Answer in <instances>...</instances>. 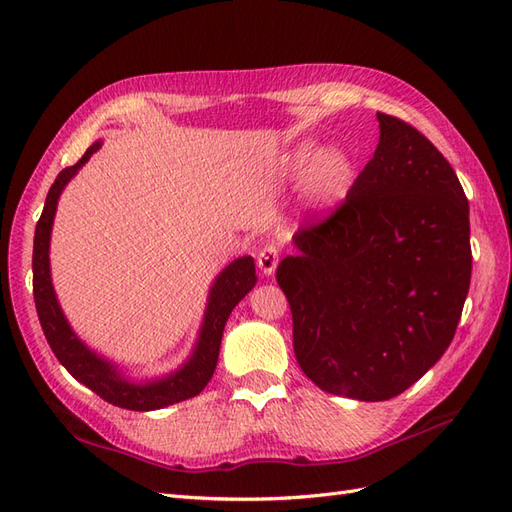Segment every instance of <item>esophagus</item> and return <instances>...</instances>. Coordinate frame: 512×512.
<instances>
[{
    "label": "esophagus",
    "mask_w": 512,
    "mask_h": 512,
    "mask_svg": "<svg viewBox=\"0 0 512 512\" xmlns=\"http://www.w3.org/2000/svg\"><path fill=\"white\" fill-rule=\"evenodd\" d=\"M277 262H280V250L275 245L262 247L258 254V269L265 275H273L277 269Z\"/></svg>",
    "instance_id": "esophagus-1"
}]
</instances>
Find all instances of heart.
Instances as JSON below:
<instances>
[{
	"label": "heart",
	"instance_id": "b5f03b06",
	"mask_svg": "<svg viewBox=\"0 0 512 512\" xmlns=\"http://www.w3.org/2000/svg\"><path fill=\"white\" fill-rule=\"evenodd\" d=\"M282 179H303V198L312 211H331L342 203L354 179V162L344 149H324L301 143L280 164Z\"/></svg>",
	"mask_w": 512,
	"mask_h": 512
}]
</instances>
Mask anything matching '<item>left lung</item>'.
<instances>
[{
  "instance_id": "8db88e82",
  "label": "left lung",
  "mask_w": 512,
  "mask_h": 512,
  "mask_svg": "<svg viewBox=\"0 0 512 512\" xmlns=\"http://www.w3.org/2000/svg\"><path fill=\"white\" fill-rule=\"evenodd\" d=\"M380 143L346 200L277 267L292 346L318 389L384 401L451 346L472 275L470 207L427 138L378 113Z\"/></svg>"
}]
</instances>
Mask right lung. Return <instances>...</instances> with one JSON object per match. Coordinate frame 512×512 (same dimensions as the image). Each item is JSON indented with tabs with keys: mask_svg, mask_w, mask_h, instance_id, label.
I'll use <instances>...</instances> for the list:
<instances>
[{
	"mask_svg": "<svg viewBox=\"0 0 512 512\" xmlns=\"http://www.w3.org/2000/svg\"><path fill=\"white\" fill-rule=\"evenodd\" d=\"M102 147V141L91 145L85 156L70 168H64L57 175L55 183L51 185L49 194L44 200V209L40 220L36 224L34 235V299H36V312L42 324V331L46 342H49L57 361L64 365L72 378L85 384L87 389L100 395L108 404L136 412H149L160 410L166 406L179 404L183 399H190L205 389L211 380L215 365H218L222 333L226 327V320L232 314V309L256 286V267L252 256H241L232 260L222 273L215 277L209 297L203 324L196 337V344L188 361L181 363L170 374L149 380H132L128 378L119 365L104 359L96 350H91L83 339L74 333L68 318L61 312V305L57 301V294L51 280V230L59 196L64 192L68 181L79 173L85 162L94 156Z\"/></svg>",
	"mask_w": 512,
	"mask_h": 512,
	"instance_id": "1",
	"label": "right lung"
}]
</instances>
